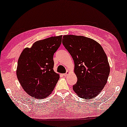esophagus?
<instances>
[{
    "label": "esophagus",
    "mask_w": 127,
    "mask_h": 127,
    "mask_svg": "<svg viewBox=\"0 0 127 127\" xmlns=\"http://www.w3.org/2000/svg\"><path fill=\"white\" fill-rule=\"evenodd\" d=\"M70 72L69 71H67V72L64 74V76H67V75L70 74Z\"/></svg>",
    "instance_id": "34e87169"
}]
</instances>
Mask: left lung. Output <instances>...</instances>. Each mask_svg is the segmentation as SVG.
I'll return each instance as SVG.
<instances>
[{"label":"left lung","mask_w":127,"mask_h":127,"mask_svg":"<svg viewBox=\"0 0 127 127\" xmlns=\"http://www.w3.org/2000/svg\"><path fill=\"white\" fill-rule=\"evenodd\" d=\"M62 43L74 60L77 81L73 90L81 98L91 99L99 95L110 73L108 58L98 42L82 35H65Z\"/></svg>","instance_id":"1"}]
</instances>
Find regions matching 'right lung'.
<instances>
[{"label": "right lung", "mask_w": 127, "mask_h": 127, "mask_svg": "<svg viewBox=\"0 0 127 127\" xmlns=\"http://www.w3.org/2000/svg\"><path fill=\"white\" fill-rule=\"evenodd\" d=\"M62 35L39 40L22 51L18 61L17 78L23 90L34 98L44 99L54 89L60 75L53 70V55Z\"/></svg>", "instance_id": "right-lung-1"}]
</instances>
